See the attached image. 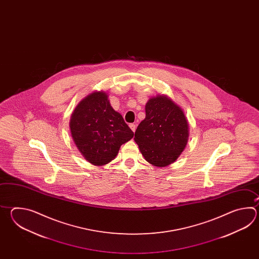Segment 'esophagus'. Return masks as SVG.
<instances>
[{"instance_id": "esophagus-1", "label": "esophagus", "mask_w": 259, "mask_h": 259, "mask_svg": "<svg viewBox=\"0 0 259 259\" xmlns=\"http://www.w3.org/2000/svg\"><path fill=\"white\" fill-rule=\"evenodd\" d=\"M130 127L132 128V132H135V131H136V124H134V123H132V124H130Z\"/></svg>"}]
</instances>
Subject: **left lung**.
Masks as SVG:
<instances>
[{
    "label": "left lung",
    "mask_w": 259,
    "mask_h": 259,
    "mask_svg": "<svg viewBox=\"0 0 259 259\" xmlns=\"http://www.w3.org/2000/svg\"><path fill=\"white\" fill-rule=\"evenodd\" d=\"M146 116L135 132V142L145 160L155 166H165L180 156L189 136L183 111L165 96L149 100Z\"/></svg>",
    "instance_id": "left-lung-1"
}]
</instances>
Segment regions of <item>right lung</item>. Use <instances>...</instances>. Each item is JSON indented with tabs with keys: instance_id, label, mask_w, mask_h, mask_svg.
Masks as SVG:
<instances>
[{
	"instance_id": "1",
	"label": "right lung",
	"mask_w": 259,
	"mask_h": 259,
	"mask_svg": "<svg viewBox=\"0 0 259 259\" xmlns=\"http://www.w3.org/2000/svg\"><path fill=\"white\" fill-rule=\"evenodd\" d=\"M71 135L84 158L95 165L114 159L134 135L105 93L95 92L77 105L70 120Z\"/></svg>"
}]
</instances>
